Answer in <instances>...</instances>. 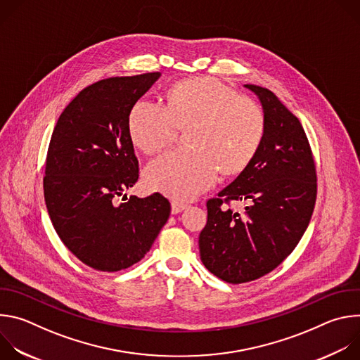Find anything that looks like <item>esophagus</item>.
Returning a JSON list of instances; mask_svg holds the SVG:
<instances>
[{
	"mask_svg": "<svg viewBox=\"0 0 360 360\" xmlns=\"http://www.w3.org/2000/svg\"><path fill=\"white\" fill-rule=\"evenodd\" d=\"M172 214H179L186 208V203L181 200H172Z\"/></svg>",
	"mask_w": 360,
	"mask_h": 360,
	"instance_id": "obj_1",
	"label": "esophagus"
}]
</instances>
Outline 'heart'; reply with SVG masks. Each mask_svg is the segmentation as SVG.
Returning <instances> with one entry per match:
<instances>
[{
	"instance_id": "heart-1",
	"label": "heart",
	"mask_w": 360,
	"mask_h": 360,
	"mask_svg": "<svg viewBox=\"0 0 360 360\" xmlns=\"http://www.w3.org/2000/svg\"><path fill=\"white\" fill-rule=\"evenodd\" d=\"M134 143L146 153L171 145L178 128H191L188 145L164 153L145 168V182L175 199L211 188L222 169L242 171L258 152L266 128L262 108L215 78H189L168 92L167 105L142 98L128 120Z\"/></svg>"
}]
</instances>
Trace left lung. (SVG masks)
I'll use <instances>...</instances> for the list:
<instances>
[{
    "mask_svg": "<svg viewBox=\"0 0 360 360\" xmlns=\"http://www.w3.org/2000/svg\"><path fill=\"white\" fill-rule=\"evenodd\" d=\"M266 120L262 143L238 178L207 202L199 235L200 261L228 283L258 279L279 266L299 243L316 202V168L300 121L278 96L246 84ZM231 200L248 201L239 214Z\"/></svg>",
    "mask_w": 360,
    "mask_h": 360,
    "instance_id": "8db88e82",
    "label": "left lung"
}]
</instances>
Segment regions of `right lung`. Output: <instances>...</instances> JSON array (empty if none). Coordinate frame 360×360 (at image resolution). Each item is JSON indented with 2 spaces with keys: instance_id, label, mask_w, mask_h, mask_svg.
<instances>
[{
  "instance_id": "right-lung-1",
  "label": "right lung",
  "mask_w": 360,
  "mask_h": 360,
  "mask_svg": "<svg viewBox=\"0 0 360 360\" xmlns=\"http://www.w3.org/2000/svg\"><path fill=\"white\" fill-rule=\"evenodd\" d=\"M160 77H114L84 88L51 136L46 210L63 243L92 269L117 272L139 262L169 218L171 203L161 193H125L139 176L129 112Z\"/></svg>"
}]
</instances>
